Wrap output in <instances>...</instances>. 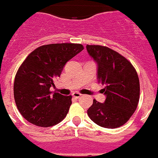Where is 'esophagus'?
<instances>
[{
	"label": "esophagus",
	"instance_id": "obj_1",
	"mask_svg": "<svg viewBox=\"0 0 158 158\" xmlns=\"http://www.w3.org/2000/svg\"><path fill=\"white\" fill-rule=\"evenodd\" d=\"M72 95L74 96L75 98H79L80 96H81V94L79 93V92H78V91H74L72 93Z\"/></svg>",
	"mask_w": 158,
	"mask_h": 158
}]
</instances>
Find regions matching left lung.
Returning <instances> with one entry per match:
<instances>
[{"instance_id":"left-lung-1","label":"left lung","mask_w":158,"mask_h":158,"mask_svg":"<svg viewBox=\"0 0 158 158\" xmlns=\"http://www.w3.org/2000/svg\"><path fill=\"white\" fill-rule=\"evenodd\" d=\"M97 65V79L104 88V103L95 99L87 110L94 123L107 128L122 126L136 111L140 96L137 73L130 62L112 49L102 46H86Z\"/></svg>"}]
</instances>
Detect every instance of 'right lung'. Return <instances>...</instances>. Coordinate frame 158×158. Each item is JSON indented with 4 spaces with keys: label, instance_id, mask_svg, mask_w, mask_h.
Wrapping results in <instances>:
<instances>
[{
    "label": "right lung",
    "instance_id": "obj_1",
    "mask_svg": "<svg viewBox=\"0 0 158 158\" xmlns=\"http://www.w3.org/2000/svg\"><path fill=\"white\" fill-rule=\"evenodd\" d=\"M83 50L81 44L58 43L42 46L30 53L15 76L16 105L30 123L41 127L59 124L66 117L71 95L51 92L54 80L65 64Z\"/></svg>",
    "mask_w": 158,
    "mask_h": 158
}]
</instances>
